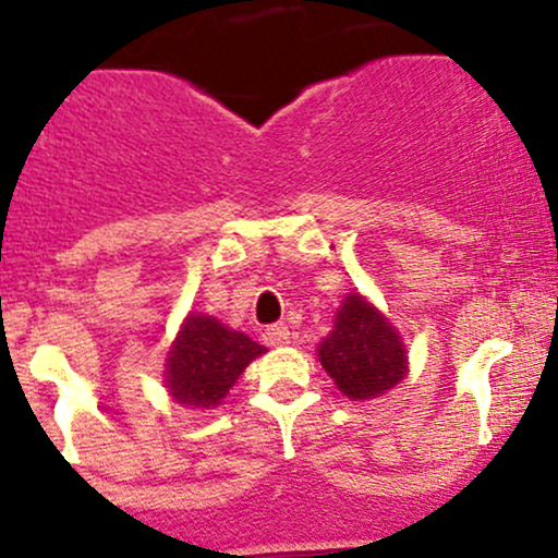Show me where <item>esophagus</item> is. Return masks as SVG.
I'll return each instance as SVG.
<instances>
[{"mask_svg":"<svg viewBox=\"0 0 558 558\" xmlns=\"http://www.w3.org/2000/svg\"><path fill=\"white\" fill-rule=\"evenodd\" d=\"M289 339H291V330L286 323H275V326L265 328V341L269 347H283L289 344Z\"/></svg>","mask_w":558,"mask_h":558,"instance_id":"34e87169","label":"esophagus"}]
</instances>
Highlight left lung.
<instances>
[{
	"mask_svg": "<svg viewBox=\"0 0 558 558\" xmlns=\"http://www.w3.org/2000/svg\"><path fill=\"white\" fill-rule=\"evenodd\" d=\"M320 363L349 400H371L402 381L405 347L387 317L360 293L344 299L333 330L320 349Z\"/></svg>",
	"mask_w": 558,
	"mask_h": 558,
	"instance_id": "obj_1",
	"label": "left lung"
}]
</instances>
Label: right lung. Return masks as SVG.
Returning <instances> with one entry per match:
<instances>
[{
  "label": "right lung",
  "mask_w": 558,
  "mask_h": 558,
  "mask_svg": "<svg viewBox=\"0 0 558 558\" xmlns=\"http://www.w3.org/2000/svg\"><path fill=\"white\" fill-rule=\"evenodd\" d=\"M265 347L219 326L209 315H190L167 360L169 395L190 408H214Z\"/></svg>",
  "instance_id": "add662e5"
}]
</instances>
